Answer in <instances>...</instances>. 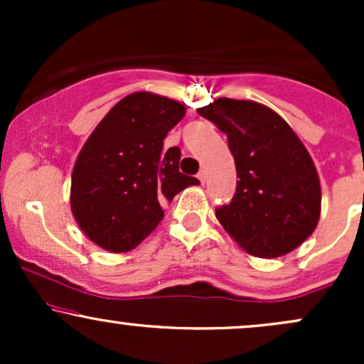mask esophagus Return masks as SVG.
Returning a JSON list of instances; mask_svg holds the SVG:
<instances>
[{
  "instance_id": "obj_1",
  "label": "esophagus",
  "mask_w": 364,
  "mask_h": 364,
  "mask_svg": "<svg viewBox=\"0 0 364 364\" xmlns=\"http://www.w3.org/2000/svg\"><path fill=\"white\" fill-rule=\"evenodd\" d=\"M196 178H198L200 179V181H202V183H205V179H207V173H205V171H200V173H198V176H196Z\"/></svg>"
}]
</instances>
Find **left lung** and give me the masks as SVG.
Returning a JSON list of instances; mask_svg holds the SVG:
<instances>
[{
	"mask_svg": "<svg viewBox=\"0 0 364 364\" xmlns=\"http://www.w3.org/2000/svg\"><path fill=\"white\" fill-rule=\"evenodd\" d=\"M196 111L228 135L240 178L232 202L215 210L225 232L253 257L298 248L320 220L321 188L294 129L255 101L220 97Z\"/></svg>",
	"mask_w": 364,
	"mask_h": 364,
	"instance_id": "8db88e82",
	"label": "left lung"
}]
</instances>
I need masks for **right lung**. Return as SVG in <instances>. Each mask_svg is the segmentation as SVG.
Masks as SVG:
<instances>
[{"mask_svg":"<svg viewBox=\"0 0 364 364\" xmlns=\"http://www.w3.org/2000/svg\"><path fill=\"white\" fill-rule=\"evenodd\" d=\"M185 112L164 95L133 92L90 133L73 166L70 207L92 243L111 253L136 248L162 220V207L200 185L179 173L181 150H162Z\"/></svg>","mask_w":364,"mask_h":364,"instance_id":"right-lung-1","label":"right lung"}]
</instances>
